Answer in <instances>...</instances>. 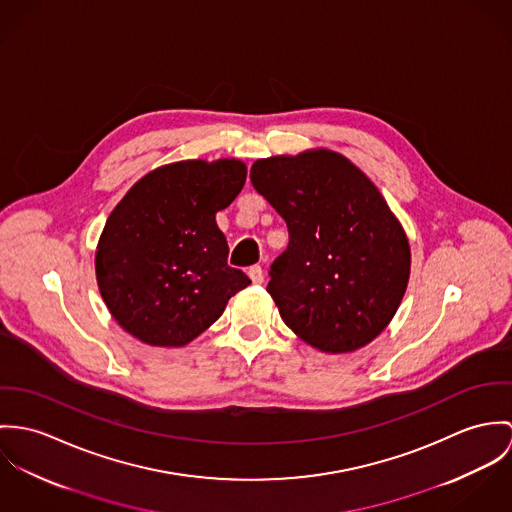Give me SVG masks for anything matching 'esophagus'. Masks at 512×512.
Wrapping results in <instances>:
<instances>
[{
    "mask_svg": "<svg viewBox=\"0 0 512 512\" xmlns=\"http://www.w3.org/2000/svg\"><path fill=\"white\" fill-rule=\"evenodd\" d=\"M247 275H249V279L253 281V284H261L263 283V269L259 267V265H253V267H249V271H247Z\"/></svg>",
    "mask_w": 512,
    "mask_h": 512,
    "instance_id": "obj_1",
    "label": "esophagus"
}]
</instances>
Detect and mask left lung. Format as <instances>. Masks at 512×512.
<instances>
[{
	"label": "left lung",
	"instance_id": "1",
	"mask_svg": "<svg viewBox=\"0 0 512 512\" xmlns=\"http://www.w3.org/2000/svg\"><path fill=\"white\" fill-rule=\"evenodd\" d=\"M251 182L288 228L267 286L284 324L324 353L375 340L410 277L406 233L377 186L328 149L259 159Z\"/></svg>",
	"mask_w": 512,
	"mask_h": 512
}]
</instances>
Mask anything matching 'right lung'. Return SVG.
<instances>
[{"label":"right lung","mask_w":512,"mask_h":512,"mask_svg":"<svg viewBox=\"0 0 512 512\" xmlns=\"http://www.w3.org/2000/svg\"><path fill=\"white\" fill-rule=\"evenodd\" d=\"M245 176L237 159L180 161L145 174L115 206L98 241L96 279L115 322L133 338L182 347L251 284L229 267L216 224Z\"/></svg>","instance_id":"obj_1"}]
</instances>
